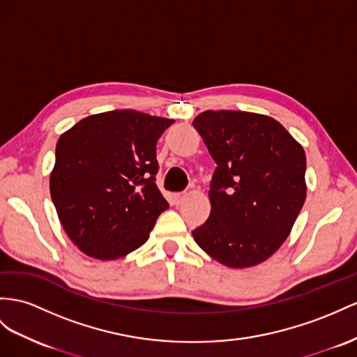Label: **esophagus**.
Listing matches in <instances>:
<instances>
[{
	"label": "esophagus",
	"instance_id": "esophagus-1",
	"mask_svg": "<svg viewBox=\"0 0 357 357\" xmlns=\"http://www.w3.org/2000/svg\"><path fill=\"white\" fill-rule=\"evenodd\" d=\"M185 197H187V193H175V195H173V199H175L176 205H179Z\"/></svg>",
	"mask_w": 357,
	"mask_h": 357
}]
</instances>
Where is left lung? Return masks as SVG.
I'll return each instance as SVG.
<instances>
[{
	"mask_svg": "<svg viewBox=\"0 0 357 357\" xmlns=\"http://www.w3.org/2000/svg\"><path fill=\"white\" fill-rule=\"evenodd\" d=\"M193 126L217 164L208 195L211 214L193 238L226 267L258 266L285 243L303 208V146L258 113L206 109Z\"/></svg>",
	"mask_w": 357,
	"mask_h": 357,
	"instance_id": "obj_1",
	"label": "left lung"
}]
</instances>
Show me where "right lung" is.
<instances>
[{"instance_id": "obj_1", "label": "right lung", "mask_w": 357, "mask_h": 357, "mask_svg": "<svg viewBox=\"0 0 357 357\" xmlns=\"http://www.w3.org/2000/svg\"><path fill=\"white\" fill-rule=\"evenodd\" d=\"M175 122L135 109L84 117L63 132L51 199L70 241L90 258L126 257L169 208L155 182L157 142Z\"/></svg>"}]
</instances>
